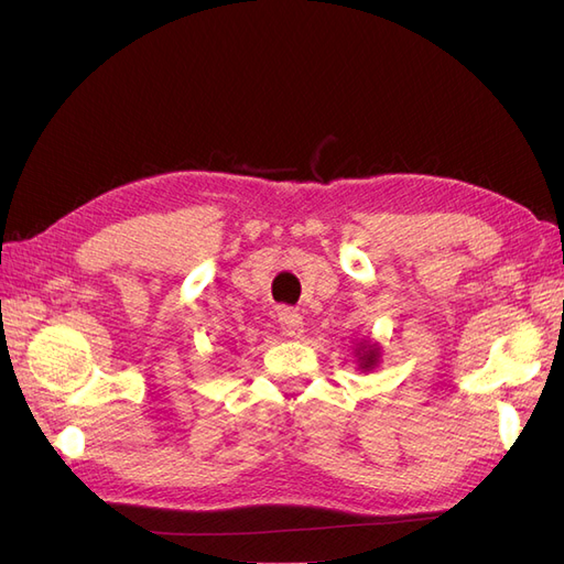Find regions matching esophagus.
Listing matches in <instances>:
<instances>
[{"label": "esophagus", "instance_id": "obj_1", "mask_svg": "<svg viewBox=\"0 0 564 564\" xmlns=\"http://www.w3.org/2000/svg\"><path fill=\"white\" fill-rule=\"evenodd\" d=\"M278 322H280V329L284 336H301L303 332V317L299 315V311L294 308H280L278 311Z\"/></svg>", "mask_w": 564, "mask_h": 564}]
</instances>
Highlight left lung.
<instances>
[{"instance_id":"obj_1","label":"left lung","mask_w":564,"mask_h":564,"mask_svg":"<svg viewBox=\"0 0 564 564\" xmlns=\"http://www.w3.org/2000/svg\"><path fill=\"white\" fill-rule=\"evenodd\" d=\"M352 352L357 357V367H360L362 371H371L381 360L379 344H371V340H365V338L360 340V344H355Z\"/></svg>"}]
</instances>
